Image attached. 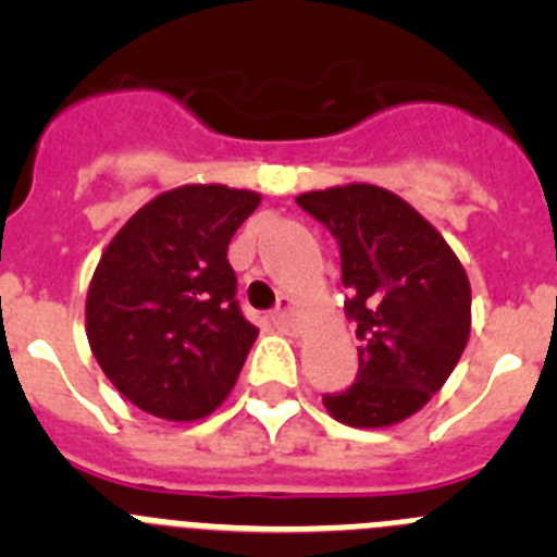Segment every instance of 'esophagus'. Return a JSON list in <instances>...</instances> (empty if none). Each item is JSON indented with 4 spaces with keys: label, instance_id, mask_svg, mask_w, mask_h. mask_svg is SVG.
<instances>
[{
    "label": "esophagus",
    "instance_id": "obj_1",
    "mask_svg": "<svg viewBox=\"0 0 557 557\" xmlns=\"http://www.w3.org/2000/svg\"><path fill=\"white\" fill-rule=\"evenodd\" d=\"M270 321H273L278 329H293L295 326L293 298H282V301H278V307L273 309V314H270Z\"/></svg>",
    "mask_w": 557,
    "mask_h": 557
}]
</instances>
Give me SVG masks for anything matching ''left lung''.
<instances>
[{
	"label": "left lung",
	"mask_w": 557,
	"mask_h": 557,
	"mask_svg": "<svg viewBox=\"0 0 557 557\" xmlns=\"http://www.w3.org/2000/svg\"><path fill=\"white\" fill-rule=\"evenodd\" d=\"M339 245L346 318L357 326L354 385L323 396L348 426H391L418 412L455 371L471 332L469 275L410 203L371 184L298 195Z\"/></svg>",
	"instance_id": "1"
}]
</instances>
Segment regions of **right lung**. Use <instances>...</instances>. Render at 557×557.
I'll return each mask as SVG.
<instances>
[{"mask_svg": "<svg viewBox=\"0 0 557 557\" xmlns=\"http://www.w3.org/2000/svg\"><path fill=\"white\" fill-rule=\"evenodd\" d=\"M259 195L191 184L141 206L111 239L86 301V334L122 396L195 421L225 401L259 329L236 301L228 243Z\"/></svg>", "mask_w": 557, "mask_h": 557, "instance_id": "1", "label": "right lung"}]
</instances>
